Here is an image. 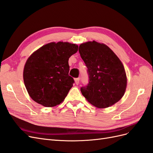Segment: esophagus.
Listing matches in <instances>:
<instances>
[{"instance_id": "34e87169", "label": "esophagus", "mask_w": 153, "mask_h": 153, "mask_svg": "<svg viewBox=\"0 0 153 153\" xmlns=\"http://www.w3.org/2000/svg\"><path fill=\"white\" fill-rule=\"evenodd\" d=\"M79 81H80V78H75V82L76 85H78V84H79Z\"/></svg>"}]
</instances>
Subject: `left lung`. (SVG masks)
<instances>
[{
  "instance_id": "8db88e82",
  "label": "left lung",
  "mask_w": 153,
  "mask_h": 153,
  "mask_svg": "<svg viewBox=\"0 0 153 153\" xmlns=\"http://www.w3.org/2000/svg\"><path fill=\"white\" fill-rule=\"evenodd\" d=\"M78 51L89 76V84L80 89L82 95L99 108L118 102L127 86L126 74L121 60L107 45L95 41L80 44Z\"/></svg>"
}]
</instances>
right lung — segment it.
<instances>
[{
	"instance_id": "right-lung-1",
	"label": "right lung",
	"mask_w": 153,
	"mask_h": 153,
	"mask_svg": "<svg viewBox=\"0 0 153 153\" xmlns=\"http://www.w3.org/2000/svg\"><path fill=\"white\" fill-rule=\"evenodd\" d=\"M78 46L68 42L43 45L27 59L23 73L24 84L30 98L46 107L61 104L73 87L69 76V58Z\"/></svg>"
}]
</instances>
